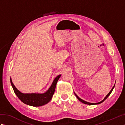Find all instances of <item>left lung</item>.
I'll return each mask as SVG.
<instances>
[{
    "instance_id": "1",
    "label": "left lung",
    "mask_w": 125,
    "mask_h": 125,
    "mask_svg": "<svg viewBox=\"0 0 125 125\" xmlns=\"http://www.w3.org/2000/svg\"><path fill=\"white\" fill-rule=\"evenodd\" d=\"M115 85H114V86H113V87H112V89L111 90V91H110V92L108 93V94H107V95L105 97V98L103 100H102V101H101V102H98V103H89V102H86V101H85V100H83V99H81L80 98H79L78 95H77V94H75V92H74V94H75V95H76V97H77V99L80 101V102H81L82 103H84V104H87V105H98V104H100V103H103L105 99H107V98L109 96V95H110V94H111V92H112V90H113V89H114V87H115Z\"/></svg>"
}]
</instances>
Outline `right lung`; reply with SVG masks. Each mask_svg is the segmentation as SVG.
I'll use <instances>...</instances> for the list:
<instances>
[{
  "label": "right lung",
  "mask_w": 125,
  "mask_h": 125,
  "mask_svg": "<svg viewBox=\"0 0 125 125\" xmlns=\"http://www.w3.org/2000/svg\"><path fill=\"white\" fill-rule=\"evenodd\" d=\"M61 76V75H58L54 79L49 89L43 94H39V93L23 94L16 88L13 83L11 78L10 79L13 90L19 99L28 105L34 107H39L47 104L52 99V95L54 94L57 82Z\"/></svg>",
  "instance_id": "add662e5"
}]
</instances>
